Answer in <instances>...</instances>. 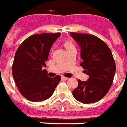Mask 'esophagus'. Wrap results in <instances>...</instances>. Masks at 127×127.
I'll return each instance as SVG.
<instances>
[{
  "label": "esophagus",
  "mask_w": 127,
  "mask_h": 127,
  "mask_svg": "<svg viewBox=\"0 0 127 127\" xmlns=\"http://www.w3.org/2000/svg\"><path fill=\"white\" fill-rule=\"evenodd\" d=\"M62 79H63V80H68L69 78H68V77H64V76H62Z\"/></svg>",
  "instance_id": "esophagus-1"
}]
</instances>
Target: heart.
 <instances>
[{
  "label": "heart",
  "mask_w": 127,
  "mask_h": 127,
  "mask_svg": "<svg viewBox=\"0 0 127 127\" xmlns=\"http://www.w3.org/2000/svg\"><path fill=\"white\" fill-rule=\"evenodd\" d=\"M64 45L65 50H70V49L75 48V46L73 45V43L70 41H69V40L65 41L64 42Z\"/></svg>",
  "instance_id": "heart-1"
}]
</instances>
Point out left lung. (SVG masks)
<instances>
[{
  "label": "left lung",
  "instance_id": "obj_1",
  "mask_svg": "<svg viewBox=\"0 0 127 127\" xmlns=\"http://www.w3.org/2000/svg\"><path fill=\"white\" fill-rule=\"evenodd\" d=\"M80 47L83 62L80 65L89 75L86 82L78 80L72 95L78 102L91 104L103 98L111 88L115 72V63L111 50L104 42L94 35L70 32Z\"/></svg>",
  "mask_w": 127,
  "mask_h": 127
}]
</instances>
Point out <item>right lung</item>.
<instances>
[{
	"label": "right lung",
	"instance_id": "add662e5",
	"mask_svg": "<svg viewBox=\"0 0 127 127\" xmlns=\"http://www.w3.org/2000/svg\"><path fill=\"white\" fill-rule=\"evenodd\" d=\"M61 33H42L29 36L16 52L12 75L21 95L31 102L50 98L61 80L57 75L48 76L45 62L53 43Z\"/></svg>",
	"mask_w": 127,
	"mask_h": 127
}]
</instances>
